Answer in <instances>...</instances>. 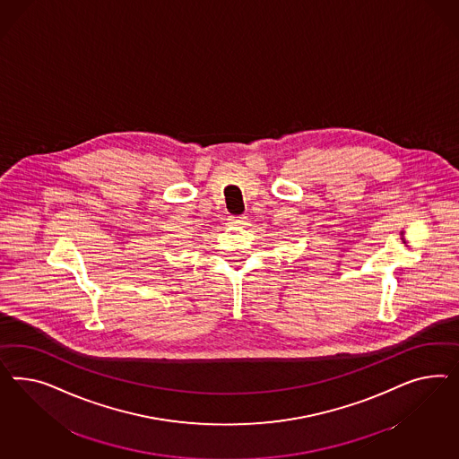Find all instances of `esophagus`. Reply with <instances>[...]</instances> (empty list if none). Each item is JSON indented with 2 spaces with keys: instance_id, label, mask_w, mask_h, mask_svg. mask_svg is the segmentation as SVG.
Segmentation results:
<instances>
[{
  "instance_id": "esophagus-1",
  "label": "esophagus",
  "mask_w": 459,
  "mask_h": 459,
  "mask_svg": "<svg viewBox=\"0 0 459 459\" xmlns=\"http://www.w3.org/2000/svg\"><path fill=\"white\" fill-rule=\"evenodd\" d=\"M229 223L236 225V227H242V225H247V217H229Z\"/></svg>"
}]
</instances>
